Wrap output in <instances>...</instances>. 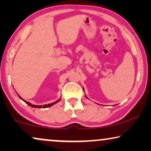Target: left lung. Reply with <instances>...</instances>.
<instances>
[{
    "mask_svg": "<svg viewBox=\"0 0 151 151\" xmlns=\"http://www.w3.org/2000/svg\"><path fill=\"white\" fill-rule=\"evenodd\" d=\"M83 90H84V88H83Z\"/></svg>",
    "mask_w": 151,
    "mask_h": 151,
    "instance_id": "obj_1",
    "label": "left lung"
}]
</instances>
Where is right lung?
<instances>
[{
	"mask_svg": "<svg viewBox=\"0 0 151 151\" xmlns=\"http://www.w3.org/2000/svg\"><path fill=\"white\" fill-rule=\"evenodd\" d=\"M18 94V93H17ZM18 96H19V98L21 99L22 100H23L24 102L26 103V104H27L29 106H32V107H34V108H48V107H50V106H53V105H54L55 104H56V103H58L59 102L60 100H61V98H60V99H58V100H56L55 101V102H53V103H51V104H45V105H34V104H31V103H29V102H27V101H25L24 100H23V99H22L21 97H20L19 95H18Z\"/></svg>",
	"mask_w": 151,
	"mask_h": 151,
	"instance_id": "right-lung-1",
	"label": "right lung"
}]
</instances>
